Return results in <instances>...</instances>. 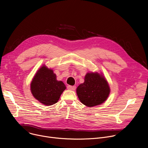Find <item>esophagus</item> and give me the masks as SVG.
Here are the masks:
<instances>
[{
    "instance_id": "esophagus-1",
    "label": "esophagus",
    "mask_w": 148,
    "mask_h": 148,
    "mask_svg": "<svg viewBox=\"0 0 148 148\" xmlns=\"http://www.w3.org/2000/svg\"><path fill=\"white\" fill-rule=\"evenodd\" d=\"M67 88L69 90H71V91H74L76 88L75 86H67Z\"/></svg>"
}]
</instances>
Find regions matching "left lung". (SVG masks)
<instances>
[{
    "label": "left lung",
    "mask_w": 148,
    "mask_h": 148,
    "mask_svg": "<svg viewBox=\"0 0 148 148\" xmlns=\"http://www.w3.org/2000/svg\"><path fill=\"white\" fill-rule=\"evenodd\" d=\"M109 84L102 73H87L84 82L76 90L80 102L87 107H94L103 103L110 94Z\"/></svg>",
    "instance_id": "1"
}]
</instances>
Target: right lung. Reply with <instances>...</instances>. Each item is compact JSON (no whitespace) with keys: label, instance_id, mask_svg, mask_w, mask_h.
<instances>
[{"label":"right lung","instance_id":"right-lung-1","mask_svg":"<svg viewBox=\"0 0 148 148\" xmlns=\"http://www.w3.org/2000/svg\"><path fill=\"white\" fill-rule=\"evenodd\" d=\"M56 78L51 69L42 66L30 84L31 92L34 98L47 106L57 103L66 87L64 82L57 80Z\"/></svg>","mask_w":148,"mask_h":148}]
</instances>
